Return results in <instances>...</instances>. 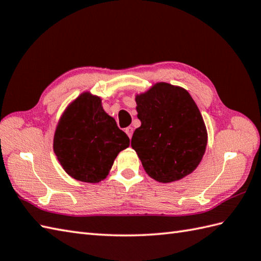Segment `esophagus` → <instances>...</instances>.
I'll list each match as a JSON object with an SVG mask.
<instances>
[{
  "label": "esophagus",
  "instance_id": "34e87169",
  "mask_svg": "<svg viewBox=\"0 0 261 261\" xmlns=\"http://www.w3.org/2000/svg\"><path fill=\"white\" fill-rule=\"evenodd\" d=\"M125 133H126V135H128V137L131 139L132 133H133V129L131 128V126H128V128L125 129Z\"/></svg>",
  "mask_w": 261,
  "mask_h": 261
}]
</instances>
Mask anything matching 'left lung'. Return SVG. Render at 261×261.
Listing matches in <instances>:
<instances>
[{
	"instance_id": "obj_1",
	"label": "left lung",
	"mask_w": 261,
	"mask_h": 261,
	"mask_svg": "<svg viewBox=\"0 0 261 261\" xmlns=\"http://www.w3.org/2000/svg\"><path fill=\"white\" fill-rule=\"evenodd\" d=\"M138 119L131 147L151 178L173 182L196 170L208 142L199 109L187 90L155 83L136 96Z\"/></svg>"
}]
</instances>
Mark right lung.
I'll list each match as a JSON object with an SVG mask.
<instances>
[{"instance_id": "obj_1", "label": "right lung", "mask_w": 261, "mask_h": 261, "mask_svg": "<svg viewBox=\"0 0 261 261\" xmlns=\"http://www.w3.org/2000/svg\"><path fill=\"white\" fill-rule=\"evenodd\" d=\"M129 137L103 110L99 96L82 93L65 109L54 133L53 150L65 172L83 182L105 179Z\"/></svg>"}]
</instances>
